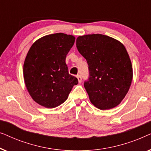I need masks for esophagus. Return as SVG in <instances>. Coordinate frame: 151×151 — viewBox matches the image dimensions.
I'll use <instances>...</instances> for the list:
<instances>
[{
	"mask_svg": "<svg viewBox=\"0 0 151 151\" xmlns=\"http://www.w3.org/2000/svg\"><path fill=\"white\" fill-rule=\"evenodd\" d=\"M76 77H77V78H78V82H79V83H81V82H82V78H81V76H80V75H78L77 76H76Z\"/></svg>",
	"mask_w": 151,
	"mask_h": 151,
	"instance_id": "obj_1",
	"label": "esophagus"
}]
</instances>
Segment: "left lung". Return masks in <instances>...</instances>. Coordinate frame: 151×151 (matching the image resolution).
<instances>
[{"instance_id":"1","label":"left lung","mask_w":151,"mask_h":151,"mask_svg":"<svg viewBox=\"0 0 151 151\" xmlns=\"http://www.w3.org/2000/svg\"><path fill=\"white\" fill-rule=\"evenodd\" d=\"M76 47L88 65L89 78L84 85L91 102L100 110L117 106L133 79V67L125 47L100 34L78 36Z\"/></svg>"}]
</instances>
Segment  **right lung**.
I'll return each instance as SVG.
<instances>
[{"label": "right lung", "instance_id": "add662e5", "mask_svg": "<svg viewBox=\"0 0 151 151\" xmlns=\"http://www.w3.org/2000/svg\"><path fill=\"white\" fill-rule=\"evenodd\" d=\"M75 39L63 33L47 35L34 42L27 54L23 65L27 89L33 100L45 108L65 102L78 83L65 63Z\"/></svg>", "mask_w": 151, "mask_h": 151}]
</instances>
